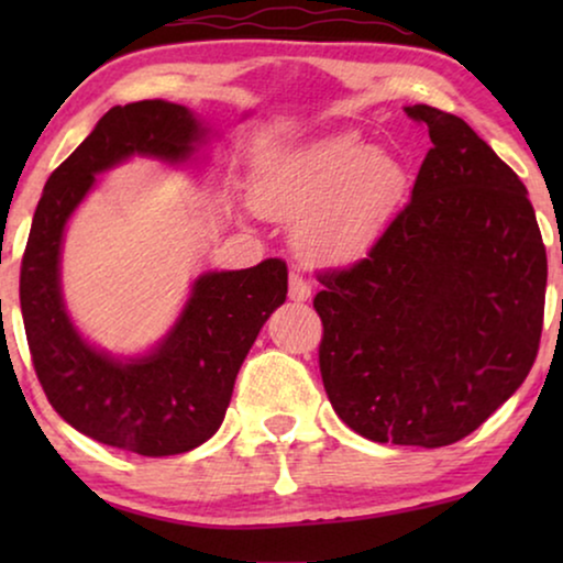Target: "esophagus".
Listing matches in <instances>:
<instances>
[{"label": "esophagus", "instance_id": "1", "mask_svg": "<svg viewBox=\"0 0 563 563\" xmlns=\"http://www.w3.org/2000/svg\"><path fill=\"white\" fill-rule=\"evenodd\" d=\"M310 295H312L310 282H307L302 274L291 272L289 274V299H291V302H307V299H310Z\"/></svg>", "mask_w": 563, "mask_h": 563}]
</instances>
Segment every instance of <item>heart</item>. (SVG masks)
I'll return each mask as SVG.
<instances>
[{
	"instance_id": "heart-1",
	"label": "heart",
	"mask_w": 563,
	"mask_h": 563,
	"mask_svg": "<svg viewBox=\"0 0 563 563\" xmlns=\"http://www.w3.org/2000/svg\"><path fill=\"white\" fill-rule=\"evenodd\" d=\"M405 189L402 161L356 133H338L268 161L253 199L266 218L295 222L307 256L343 264L382 235Z\"/></svg>"
}]
</instances>
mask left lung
Instances as JSON below:
<instances>
[{"label": "left lung", "mask_w": 563, "mask_h": 563, "mask_svg": "<svg viewBox=\"0 0 563 563\" xmlns=\"http://www.w3.org/2000/svg\"><path fill=\"white\" fill-rule=\"evenodd\" d=\"M407 114L426 122L433 148L368 256L320 276V374L358 435L441 449L526 382L549 264L518 174L456 114Z\"/></svg>", "instance_id": "8db88e82"}]
</instances>
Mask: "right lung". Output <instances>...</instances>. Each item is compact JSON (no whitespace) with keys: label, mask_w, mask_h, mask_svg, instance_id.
<instances>
[{"label":"right lung","mask_w":563,"mask_h":563,"mask_svg":"<svg viewBox=\"0 0 563 563\" xmlns=\"http://www.w3.org/2000/svg\"><path fill=\"white\" fill-rule=\"evenodd\" d=\"M210 137V122L184 104L112 107L45 181L22 256V320L53 410L79 433L141 456H176L218 433L258 330L287 299V266L268 258L199 274L164 338L143 353H112L91 343L68 312L64 238L99 174L133 158L197 166Z\"/></svg>","instance_id":"1"}]
</instances>
